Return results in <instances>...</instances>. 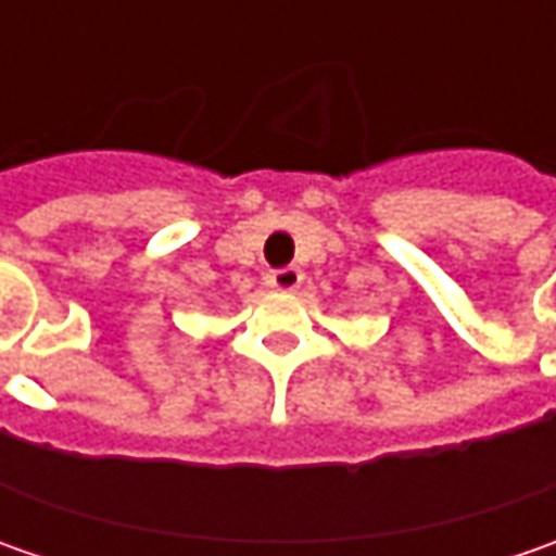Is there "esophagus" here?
Returning <instances> with one entry per match:
<instances>
[{
  "instance_id": "esophagus-1",
  "label": "esophagus",
  "mask_w": 556,
  "mask_h": 556,
  "mask_svg": "<svg viewBox=\"0 0 556 556\" xmlns=\"http://www.w3.org/2000/svg\"><path fill=\"white\" fill-rule=\"evenodd\" d=\"M266 285L275 290H296L303 285V271L296 266L275 268V271H268L266 275Z\"/></svg>"
}]
</instances>
